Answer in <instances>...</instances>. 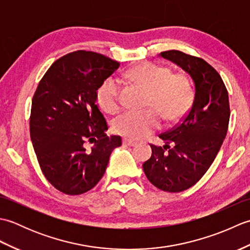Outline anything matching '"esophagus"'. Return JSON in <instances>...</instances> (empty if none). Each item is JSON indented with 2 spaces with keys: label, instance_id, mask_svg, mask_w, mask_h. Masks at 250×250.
Returning <instances> with one entry per match:
<instances>
[{
  "label": "esophagus",
  "instance_id": "34e87169",
  "mask_svg": "<svg viewBox=\"0 0 250 250\" xmlns=\"http://www.w3.org/2000/svg\"><path fill=\"white\" fill-rule=\"evenodd\" d=\"M124 144L128 145V146H135L137 144V142L133 141V140H130V139H125L124 140Z\"/></svg>",
  "mask_w": 250,
  "mask_h": 250
}]
</instances>
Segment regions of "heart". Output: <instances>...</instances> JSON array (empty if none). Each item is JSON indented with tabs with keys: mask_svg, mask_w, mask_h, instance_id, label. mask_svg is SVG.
<instances>
[{
	"mask_svg": "<svg viewBox=\"0 0 250 250\" xmlns=\"http://www.w3.org/2000/svg\"><path fill=\"white\" fill-rule=\"evenodd\" d=\"M126 76L148 91V106L156 107L167 120H175L187 113L192 103L193 90L189 78L184 74L171 75L168 67L144 63L132 68ZM98 102L107 113L119 107L120 83L108 77L98 89ZM160 116L155 109L129 110L117 117L114 129L120 134L141 139L160 126Z\"/></svg>",
	"mask_w": 250,
	"mask_h": 250,
	"instance_id": "heart-1",
	"label": "heart"
}]
</instances>
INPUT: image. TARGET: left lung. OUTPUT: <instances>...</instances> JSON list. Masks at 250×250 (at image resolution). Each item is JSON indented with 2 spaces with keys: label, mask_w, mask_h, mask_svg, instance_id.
Segmentation results:
<instances>
[{
  "label": "left lung",
  "mask_w": 250,
  "mask_h": 250,
  "mask_svg": "<svg viewBox=\"0 0 250 250\" xmlns=\"http://www.w3.org/2000/svg\"><path fill=\"white\" fill-rule=\"evenodd\" d=\"M158 57L188 74L194 98L182 122L159 135L164 145H150L151 157L143 169L158 189L180 192L198 183L214 162L229 125V95L219 74L201 58L179 50L163 51Z\"/></svg>",
  "instance_id": "1"
}]
</instances>
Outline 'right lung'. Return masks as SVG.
Wrapping results in <instances>:
<instances>
[{
    "mask_svg": "<svg viewBox=\"0 0 250 250\" xmlns=\"http://www.w3.org/2000/svg\"><path fill=\"white\" fill-rule=\"evenodd\" d=\"M119 63L78 50L52 63L32 100L30 135L47 180L61 192H87L103 177L110 153L121 146L98 105V89ZM94 145L87 147V142Z\"/></svg>",
    "mask_w": 250,
    "mask_h": 250,
    "instance_id": "1",
    "label": "right lung"
}]
</instances>
